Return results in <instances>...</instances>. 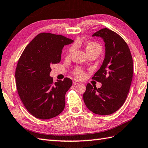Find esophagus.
<instances>
[{
    "instance_id": "34e87169",
    "label": "esophagus",
    "mask_w": 148,
    "mask_h": 148,
    "mask_svg": "<svg viewBox=\"0 0 148 148\" xmlns=\"http://www.w3.org/2000/svg\"><path fill=\"white\" fill-rule=\"evenodd\" d=\"M79 84V82L77 80H76V79L73 80V84L74 85H77Z\"/></svg>"
}]
</instances>
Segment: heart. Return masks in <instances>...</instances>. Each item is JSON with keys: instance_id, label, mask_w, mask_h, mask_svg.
<instances>
[{"instance_id": "b5f03b06", "label": "heart", "mask_w": 148, "mask_h": 148, "mask_svg": "<svg viewBox=\"0 0 148 148\" xmlns=\"http://www.w3.org/2000/svg\"><path fill=\"white\" fill-rule=\"evenodd\" d=\"M74 49H75L74 46H72L70 48L67 53L68 57H69L71 56V53H73V51H74ZM86 51L88 54L91 53L92 52H95V51H97V52L100 53L102 50V47L100 44L97 42H90L87 43L86 46ZM73 74L75 77H76L78 79H82L85 77V74L84 73V71H82V69L81 68L75 69L73 71Z\"/></svg>"}]
</instances>
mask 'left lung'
I'll return each instance as SVG.
<instances>
[{
  "label": "left lung",
  "instance_id": "8db88e82",
  "mask_svg": "<svg viewBox=\"0 0 148 148\" xmlns=\"http://www.w3.org/2000/svg\"><path fill=\"white\" fill-rule=\"evenodd\" d=\"M105 43V57L92 79L101 82L97 88L88 83L83 95L86 106L96 114L107 115L124 103L133 76V60L127 44L117 33L106 27L95 33Z\"/></svg>",
  "mask_w": 148,
  "mask_h": 148
}]
</instances>
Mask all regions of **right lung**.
<instances>
[{"mask_svg":"<svg viewBox=\"0 0 148 148\" xmlns=\"http://www.w3.org/2000/svg\"><path fill=\"white\" fill-rule=\"evenodd\" d=\"M74 41L62 35L42 33L24 50L18 60L15 77L17 90L25 107L40 119H50L64 110L65 95L73 81L66 77L53 82L51 66L59 63L64 45Z\"/></svg>","mask_w":148,"mask_h":148,"instance_id":"right-lung-1","label":"right lung"}]
</instances>
